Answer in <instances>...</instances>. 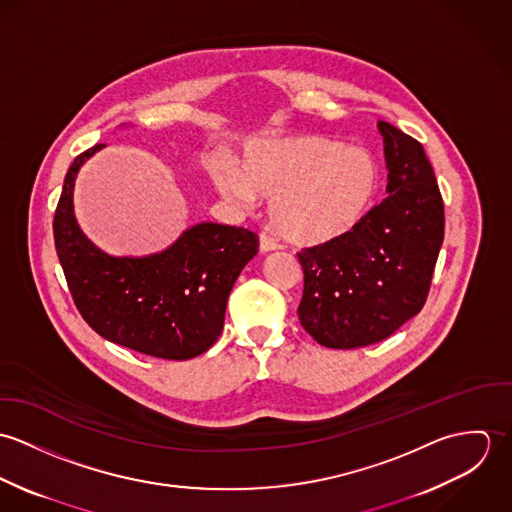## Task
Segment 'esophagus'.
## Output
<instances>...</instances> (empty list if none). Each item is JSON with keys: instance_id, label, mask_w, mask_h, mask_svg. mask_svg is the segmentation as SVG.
Returning <instances> with one entry per match:
<instances>
[{"instance_id": "esophagus-1", "label": "esophagus", "mask_w": 512, "mask_h": 512, "mask_svg": "<svg viewBox=\"0 0 512 512\" xmlns=\"http://www.w3.org/2000/svg\"><path fill=\"white\" fill-rule=\"evenodd\" d=\"M260 250L262 252H272V250H278V242H276V238L272 236V234H268V232H260Z\"/></svg>"}]
</instances>
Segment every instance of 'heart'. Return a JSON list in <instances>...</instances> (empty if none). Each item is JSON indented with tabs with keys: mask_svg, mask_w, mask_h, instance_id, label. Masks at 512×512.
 Returning <instances> with one entry per match:
<instances>
[{
	"mask_svg": "<svg viewBox=\"0 0 512 512\" xmlns=\"http://www.w3.org/2000/svg\"><path fill=\"white\" fill-rule=\"evenodd\" d=\"M376 159L363 147L321 136L260 140L244 151L240 171L220 165V193L240 205L272 199L276 230L297 244H325L365 219L378 191Z\"/></svg>",
	"mask_w": 512,
	"mask_h": 512,
	"instance_id": "1",
	"label": "heart"
}]
</instances>
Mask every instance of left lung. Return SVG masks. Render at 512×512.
Wrapping results in <instances>:
<instances>
[{
    "instance_id": "left-lung-1",
    "label": "left lung",
    "mask_w": 512,
    "mask_h": 512,
    "mask_svg": "<svg viewBox=\"0 0 512 512\" xmlns=\"http://www.w3.org/2000/svg\"><path fill=\"white\" fill-rule=\"evenodd\" d=\"M388 195L349 234L305 248L303 329L323 347L357 349L390 337L422 311L443 242V199L418 140L388 122Z\"/></svg>"
}]
</instances>
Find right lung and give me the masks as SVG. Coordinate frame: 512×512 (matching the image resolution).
I'll use <instances>...</instances> for the list:
<instances>
[{
  "instance_id": "obj_1",
  "label": "right lung",
  "mask_w": 512,
  "mask_h": 512,
  "mask_svg": "<svg viewBox=\"0 0 512 512\" xmlns=\"http://www.w3.org/2000/svg\"><path fill=\"white\" fill-rule=\"evenodd\" d=\"M102 144L74 157L53 219V236L69 292L82 319L104 339L167 361H185L215 345L226 299L258 252L248 228L201 222L161 254L112 258L78 228L76 171Z\"/></svg>"
}]
</instances>
